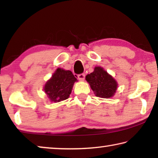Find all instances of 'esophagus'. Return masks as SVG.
<instances>
[{"label": "esophagus", "mask_w": 158, "mask_h": 158, "mask_svg": "<svg viewBox=\"0 0 158 158\" xmlns=\"http://www.w3.org/2000/svg\"><path fill=\"white\" fill-rule=\"evenodd\" d=\"M78 79L80 81H84L85 79V74H80L78 75Z\"/></svg>", "instance_id": "1"}]
</instances>
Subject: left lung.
<instances>
[{
	"label": "left lung",
	"instance_id": "1",
	"mask_svg": "<svg viewBox=\"0 0 158 158\" xmlns=\"http://www.w3.org/2000/svg\"><path fill=\"white\" fill-rule=\"evenodd\" d=\"M85 80L95 96L99 98H112L118 89L116 79L100 66H96L93 73L87 74Z\"/></svg>",
	"mask_w": 158,
	"mask_h": 158
}]
</instances>
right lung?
I'll return each mask as SVG.
<instances>
[{
    "mask_svg": "<svg viewBox=\"0 0 158 158\" xmlns=\"http://www.w3.org/2000/svg\"><path fill=\"white\" fill-rule=\"evenodd\" d=\"M76 81L78 80L71 71L58 68L45 83L43 90L51 102H59L69 98Z\"/></svg>",
    "mask_w": 158,
    "mask_h": 158,
    "instance_id": "1",
    "label": "right lung"
}]
</instances>
